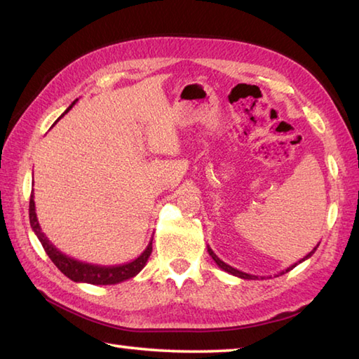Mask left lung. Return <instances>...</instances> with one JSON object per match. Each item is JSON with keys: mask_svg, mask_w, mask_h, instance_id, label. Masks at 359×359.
<instances>
[{"mask_svg": "<svg viewBox=\"0 0 359 359\" xmlns=\"http://www.w3.org/2000/svg\"><path fill=\"white\" fill-rule=\"evenodd\" d=\"M319 248V244L318 245H316V248L310 252V254H306L304 258H302L300 259V262H297V263H294L292 266H290V268H286L285 271H282V272H280V273H276V276H273V277H278V276H283V273H286V272H290L291 269H294V268H296V266L299 264V263H302V262H305V259H308V258H310L313 254H314V252H316V249H318ZM207 250H208V254H210V257H212L213 259H215V263L217 264V266H219V268L222 269V271H226V272H229V273H231V276H235V277H240V278H244V280H259V278H266V277H258V276H252V273H245V272H243V271H238V269H235V268H231V266H229L227 263H224L222 262V259L221 258H217V255L215 254V252L212 250V249H210V245H207Z\"/></svg>", "mask_w": 359, "mask_h": 359, "instance_id": "8db88e82", "label": "left lung"}]
</instances>
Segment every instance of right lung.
<instances>
[{"mask_svg":"<svg viewBox=\"0 0 359 359\" xmlns=\"http://www.w3.org/2000/svg\"><path fill=\"white\" fill-rule=\"evenodd\" d=\"M76 101L65 110V114H68V110H72ZM29 222H31L34 233L37 235L39 241L41 243V245H43L46 255L51 258V262L57 266V269L63 273V276H67L69 280H73V282H76V283H90V285L121 283V282H124V280L135 277L137 273L144 268L147 263V258H149L151 252H152V240H151L149 244H147V248L143 250L142 255L137 257L135 259H132V262H129V263L115 264V266H100V264L83 263V262H79V259H74L72 257L62 254V252L55 248V245L49 243L46 235L40 229L37 213H35L34 189L31 193V201H29Z\"/></svg>","mask_w":359,"mask_h":359,"instance_id":"add662e5","label":"right lung"}]
</instances>
